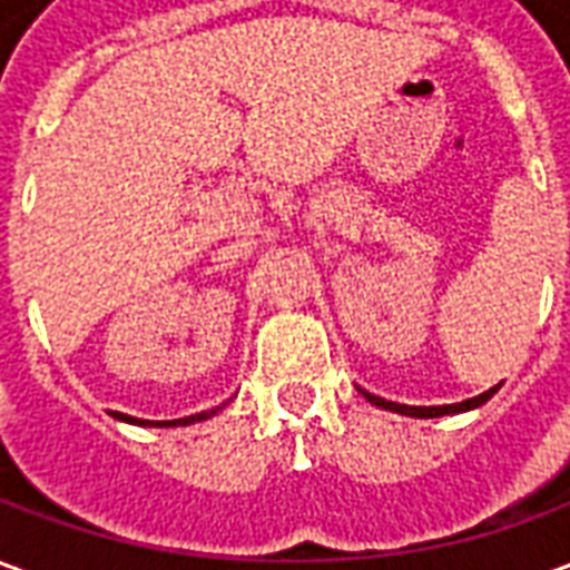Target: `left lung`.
I'll list each match as a JSON object with an SVG mask.
<instances>
[{"mask_svg": "<svg viewBox=\"0 0 570 570\" xmlns=\"http://www.w3.org/2000/svg\"><path fill=\"white\" fill-rule=\"evenodd\" d=\"M501 391V384H494L491 391H485V394L479 396H470V400H464V403H449V406H403V403H391V400H382V396L375 394H366L363 391V396L370 400L372 406L379 409H387V412H396V415H409V419H442V415H461V412H470V409H479L489 403L491 396Z\"/></svg>", "mask_w": 570, "mask_h": 570, "instance_id": "obj_1", "label": "left lung"}]
</instances>
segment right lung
I'll return each mask as SVG.
<instances>
[{
    "instance_id": "right-lung-1",
    "label": "right lung",
    "mask_w": 570,
    "mask_h": 570,
    "mask_svg": "<svg viewBox=\"0 0 570 570\" xmlns=\"http://www.w3.org/2000/svg\"><path fill=\"white\" fill-rule=\"evenodd\" d=\"M219 409L223 406L210 409V412H198V415H186V419H176V421H146V419H134V415H121V412H116V419L128 421V424H140V428H186V424H195V421L213 419Z\"/></svg>"
}]
</instances>
